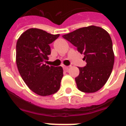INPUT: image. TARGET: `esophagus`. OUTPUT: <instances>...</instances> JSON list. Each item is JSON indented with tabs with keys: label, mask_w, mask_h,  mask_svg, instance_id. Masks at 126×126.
<instances>
[{
	"label": "esophagus",
	"mask_w": 126,
	"mask_h": 126,
	"mask_svg": "<svg viewBox=\"0 0 126 126\" xmlns=\"http://www.w3.org/2000/svg\"><path fill=\"white\" fill-rule=\"evenodd\" d=\"M63 68H64V69L66 71H68L69 70V66H63Z\"/></svg>",
	"instance_id": "obj_1"
}]
</instances>
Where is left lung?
Segmentation results:
<instances>
[{
    "instance_id": "obj_1",
    "label": "left lung",
    "mask_w": 126,
    "mask_h": 126,
    "mask_svg": "<svg viewBox=\"0 0 126 126\" xmlns=\"http://www.w3.org/2000/svg\"><path fill=\"white\" fill-rule=\"evenodd\" d=\"M84 55V67H79V75L75 78L79 90L94 93L102 88L113 69L114 54L112 41L102 28L96 26L83 27L63 36Z\"/></svg>"
}]
</instances>
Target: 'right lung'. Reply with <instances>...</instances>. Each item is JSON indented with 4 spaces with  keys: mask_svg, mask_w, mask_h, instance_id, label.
Returning a JSON list of instances; mask_svg holds the SVG:
<instances>
[{
    "mask_svg": "<svg viewBox=\"0 0 126 126\" xmlns=\"http://www.w3.org/2000/svg\"><path fill=\"white\" fill-rule=\"evenodd\" d=\"M59 36L39 29H29L17 40V69L27 86L41 96L54 94L60 88L62 67L45 64L51 53L50 44Z\"/></svg>",
    "mask_w": 126,
    "mask_h": 126,
    "instance_id": "right-lung-1",
    "label": "right lung"
}]
</instances>
